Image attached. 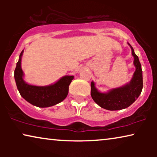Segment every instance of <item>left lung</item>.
I'll list each match as a JSON object with an SVG mask.
<instances>
[{
    "instance_id": "left-lung-1",
    "label": "left lung",
    "mask_w": 157,
    "mask_h": 157,
    "mask_svg": "<svg viewBox=\"0 0 157 157\" xmlns=\"http://www.w3.org/2000/svg\"><path fill=\"white\" fill-rule=\"evenodd\" d=\"M132 48V55L134 57V64L136 67L134 76L129 83L124 86L111 90L106 94L100 93L94 86V83H91V95L93 100L100 106L107 110L116 111L126 109L134 103L140 95L143 88V77L141 65L139 57L135 54Z\"/></svg>"
}]
</instances>
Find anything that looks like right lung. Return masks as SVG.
I'll use <instances>...</instances> for the list:
<instances>
[{"mask_svg":"<svg viewBox=\"0 0 157 157\" xmlns=\"http://www.w3.org/2000/svg\"><path fill=\"white\" fill-rule=\"evenodd\" d=\"M21 51L19 60L14 71L16 86L21 96L30 104L38 107H49L61 102L68 93V86L74 79L73 76H66L53 85L48 86H36L28 84L23 81V73L21 69Z\"/></svg>","mask_w":157,"mask_h":157,"instance_id":"add662e5","label":"right lung"}]
</instances>
